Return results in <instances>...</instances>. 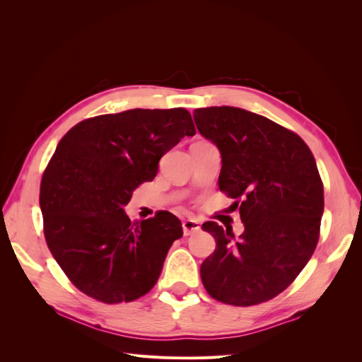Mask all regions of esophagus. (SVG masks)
<instances>
[{
  "instance_id": "34e87169",
  "label": "esophagus",
  "mask_w": 362,
  "mask_h": 362,
  "mask_svg": "<svg viewBox=\"0 0 362 362\" xmlns=\"http://www.w3.org/2000/svg\"><path fill=\"white\" fill-rule=\"evenodd\" d=\"M201 229V225L198 221H194V218H187V221L182 222V233L184 235H192L194 233H198Z\"/></svg>"
}]
</instances>
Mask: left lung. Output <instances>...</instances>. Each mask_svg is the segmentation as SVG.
Returning a JSON list of instances; mask_svg holds the SVG:
<instances>
[{
	"label": "left lung",
	"instance_id": "1",
	"mask_svg": "<svg viewBox=\"0 0 362 362\" xmlns=\"http://www.w3.org/2000/svg\"><path fill=\"white\" fill-rule=\"evenodd\" d=\"M199 133L221 151L218 189L235 202L245 231L205 222L216 249L201 266L205 290L235 306L286 290L319 242L323 182L313 152L293 131L237 107L193 112Z\"/></svg>",
	"mask_w": 362,
	"mask_h": 362
}]
</instances>
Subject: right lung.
I'll return each instance as SVG.
<instances>
[{"instance_id": "add662e5", "label": "right lung", "mask_w": 362, "mask_h": 362, "mask_svg": "<svg viewBox=\"0 0 362 362\" xmlns=\"http://www.w3.org/2000/svg\"><path fill=\"white\" fill-rule=\"evenodd\" d=\"M196 129L185 108L86 119L71 128L43 172L40 210L52 257L74 286L104 303L131 302L160 276L180 218L158 211L131 222L124 206L160 158Z\"/></svg>"}]
</instances>
